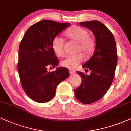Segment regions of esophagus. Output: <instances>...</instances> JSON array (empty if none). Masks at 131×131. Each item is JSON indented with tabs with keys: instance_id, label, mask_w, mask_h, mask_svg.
<instances>
[{
	"instance_id": "1",
	"label": "esophagus",
	"mask_w": 131,
	"mask_h": 131,
	"mask_svg": "<svg viewBox=\"0 0 131 131\" xmlns=\"http://www.w3.org/2000/svg\"><path fill=\"white\" fill-rule=\"evenodd\" d=\"M75 73V71L72 70V69H69V73H70V75H73Z\"/></svg>"
}]
</instances>
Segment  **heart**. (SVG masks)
<instances>
[{"label":"heart","instance_id":"obj_1","mask_svg":"<svg viewBox=\"0 0 131 131\" xmlns=\"http://www.w3.org/2000/svg\"><path fill=\"white\" fill-rule=\"evenodd\" d=\"M69 38L79 43L78 51H81L85 55L92 53L95 48V42L92 38L89 36L88 30L78 26L70 28L66 33ZM64 41L60 36H56L53 39L52 48L54 53L58 56H62L64 54ZM84 57L82 53L75 55H68L61 62V64L67 68L73 69L83 62Z\"/></svg>","mask_w":131,"mask_h":131}]
</instances>
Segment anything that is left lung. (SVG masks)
<instances>
[{"label":"left lung","instance_id":"8db88e82","mask_svg":"<svg viewBox=\"0 0 131 131\" xmlns=\"http://www.w3.org/2000/svg\"><path fill=\"white\" fill-rule=\"evenodd\" d=\"M94 34L96 46L93 55L83 67L89 70V75L81 72L77 73L81 84L75 90V97L83 104H91L101 99L110 88L117 64V47L114 35L104 24L98 20L79 23Z\"/></svg>","mask_w":131,"mask_h":131}]
</instances>
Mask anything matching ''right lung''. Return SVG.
I'll use <instances>...</instances> for the list:
<instances>
[{"mask_svg": "<svg viewBox=\"0 0 131 131\" xmlns=\"http://www.w3.org/2000/svg\"><path fill=\"white\" fill-rule=\"evenodd\" d=\"M70 25V23L42 20L27 30L20 42L17 64L20 83L26 94L36 102L51 100L58 84L69 77L65 67H59L51 72L47 68L58 65L52 48L53 39Z\"/></svg>", "mask_w": 131, "mask_h": 131, "instance_id": "add662e5", "label": "right lung"}]
</instances>
